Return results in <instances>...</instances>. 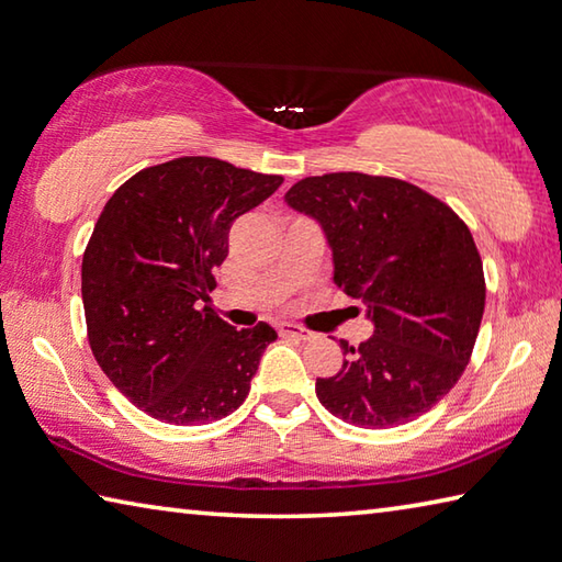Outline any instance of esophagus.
Here are the masks:
<instances>
[{
  "instance_id": "34e87169",
  "label": "esophagus",
  "mask_w": 562,
  "mask_h": 562,
  "mask_svg": "<svg viewBox=\"0 0 562 562\" xmlns=\"http://www.w3.org/2000/svg\"><path fill=\"white\" fill-rule=\"evenodd\" d=\"M279 333L285 335V337H295V340H313V337H315V333L305 330V327L293 325V323H281Z\"/></svg>"
}]
</instances>
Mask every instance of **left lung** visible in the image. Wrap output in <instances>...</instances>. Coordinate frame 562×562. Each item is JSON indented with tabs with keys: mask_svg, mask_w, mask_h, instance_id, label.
I'll return each mask as SVG.
<instances>
[{
	"mask_svg": "<svg viewBox=\"0 0 562 562\" xmlns=\"http://www.w3.org/2000/svg\"><path fill=\"white\" fill-rule=\"evenodd\" d=\"M285 203L321 222L335 283L367 305L374 335L340 340L321 404L359 428H396L458 384L477 342L484 271L470 227L418 186L357 171L303 178Z\"/></svg>",
	"mask_w": 562,
	"mask_h": 562,
	"instance_id": "8db88e82",
	"label": "left lung"
}]
</instances>
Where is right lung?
<instances>
[{"label": "right lung", "instance_id": "obj_1", "mask_svg": "<svg viewBox=\"0 0 562 562\" xmlns=\"http://www.w3.org/2000/svg\"><path fill=\"white\" fill-rule=\"evenodd\" d=\"M281 176L210 156L149 166L114 190L82 254L92 355L112 384L171 426L229 416L277 330H235L210 305L232 222L263 203Z\"/></svg>", "mask_w": 562, "mask_h": 562}]
</instances>
